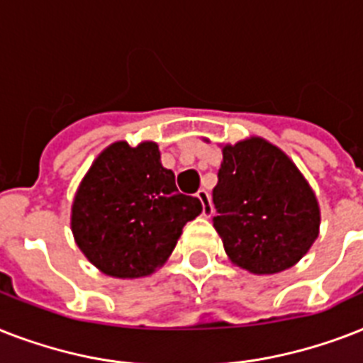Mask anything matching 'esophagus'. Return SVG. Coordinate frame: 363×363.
Listing matches in <instances>:
<instances>
[{
  "label": "esophagus",
  "mask_w": 363,
  "mask_h": 363,
  "mask_svg": "<svg viewBox=\"0 0 363 363\" xmlns=\"http://www.w3.org/2000/svg\"><path fill=\"white\" fill-rule=\"evenodd\" d=\"M196 196L203 205V216L211 218L212 216V205H211V197H208V191L203 190V188H201V190L197 191Z\"/></svg>",
  "instance_id": "obj_1"
}]
</instances>
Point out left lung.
<instances>
[{"label": "left lung", "mask_w": 363, "mask_h": 363, "mask_svg": "<svg viewBox=\"0 0 363 363\" xmlns=\"http://www.w3.org/2000/svg\"><path fill=\"white\" fill-rule=\"evenodd\" d=\"M222 152L212 222L225 253L253 274L287 270L319 237L313 190L291 158L263 138L225 145Z\"/></svg>", "instance_id": "8db88e82"}]
</instances>
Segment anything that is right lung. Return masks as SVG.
<instances>
[{"mask_svg":"<svg viewBox=\"0 0 363 363\" xmlns=\"http://www.w3.org/2000/svg\"><path fill=\"white\" fill-rule=\"evenodd\" d=\"M203 211L177 190L152 141H115L100 152L76 191L70 228L78 248L113 278L149 276L166 263L186 222Z\"/></svg>","mask_w":363,"mask_h":363,"instance_id":"right-lung-1","label":"right lung"}]
</instances>
